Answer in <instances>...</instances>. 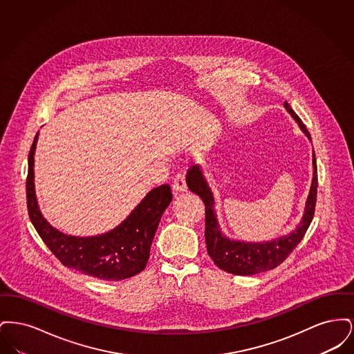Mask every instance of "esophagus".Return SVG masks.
Segmentation results:
<instances>
[{"label": "esophagus", "instance_id": "obj_1", "mask_svg": "<svg viewBox=\"0 0 354 354\" xmlns=\"http://www.w3.org/2000/svg\"><path fill=\"white\" fill-rule=\"evenodd\" d=\"M172 189H174V194H175V195L183 194V192L187 191L185 176L183 175V174H178V175H175V178H174V182H172Z\"/></svg>", "mask_w": 354, "mask_h": 354}]
</instances>
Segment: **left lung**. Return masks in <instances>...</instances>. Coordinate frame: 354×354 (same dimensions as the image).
Wrapping results in <instances>:
<instances>
[{
  "label": "left lung",
  "mask_w": 354,
  "mask_h": 354,
  "mask_svg": "<svg viewBox=\"0 0 354 354\" xmlns=\"http://www.w3.org/2000/svg\"><path fill=\"white\" fill-rule=\"evenodd\" d=\"M286 111L299 123L304 134L310 140V134L306 130L301 119L292 110V107L284 102ZM187 185L188 188L202 198L205 205V244L207 252L214 260V263L220 270L228 273L240 274V276H251L260 272L273 270L279 267L290 252L297 247V244L303 240L306 230L309 228L316 207L317 198V166H316V155L313 151V179L309 189V195L305 204L303 219L300 224L292 231L289 235L281 236L279 239L263 241V243H245L239 240H231L223 235L220 231L219 223L215 212V199L211 192V188L203 175L199 166H192V169L187 172Z\"/></svg>",
  "instance_id": "8db88e82"
}]
</instances>
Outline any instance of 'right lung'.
<instances>
[{
    "label": "right lung",
    "mask_w": 354,
    "mask_h": 354,
    "mask_svg": "<svg viewBox=\"0 0 354 354\" xmlns=\"http://www.w3.org/2000/svg\"><path fill=\"white\" fill-rule=\"evenodd\" d=\"M38 133L29 151L26 202L29 218L53 254L68 268L101 280L118 281L146 268L152 240L160 218L172 201L169 185L151 189L117 228L103 235H65L42 216L34 192V151Z\"/></svg>",
    "instance_id": "obj_1"
}]
</instances>
